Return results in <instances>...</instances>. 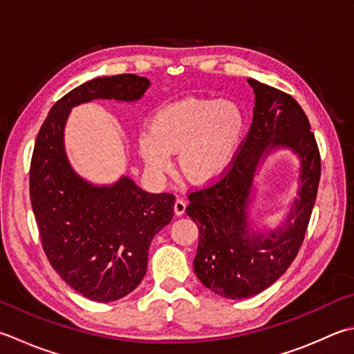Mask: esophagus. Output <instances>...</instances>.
<instances>
[{
    "label": "esophagus",
    "mask_w": 354,
    "mask_h": 354,
    "mask_svg": "<svg viewBox=\"0 0 354 354\" xmlns=\"http://www.w3.org/2000/svg\"><path fill=\"white\" fill-rule=\"evenodd\" d=\"M186 211V202L183 198H177L176 203H174V212L176 216H183Z\"/></svg>",
    "instance_id": "obj_1"
}]
</instances>
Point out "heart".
<instances>
[{
  "label": "heart",
  "instance_id": "obj_1",
  "mask_svg": "<svg viewBox=\"0 0 354 354\" xmlns=\"http://www.w3.org/2000/svg\"><path fill=\"white\" fill-rule=\"evenodd\" d=\"M245 131L242 111L220 98H186L160 109L151 131L138 136V151L152 174L171 168L169 154L178 152V168L196 185L214 182L236 157Z\"/></svg>",
  "mask_w": 354,
  "mask_h": 354
}]
</instances>
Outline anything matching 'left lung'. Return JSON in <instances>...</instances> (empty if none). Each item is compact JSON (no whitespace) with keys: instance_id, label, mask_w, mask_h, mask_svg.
Returning a JSON list of instances; mask_svg holds the SVG:
<instances>
[{"instance_id":"8db88e82","label":"left lung","mask_w":354,"mask_h":354,"mask_svg":"<svg viewBox=\"0 0 354 354\" xmlns=\"http://www.w3.org/2000/svg\"><path fill=\"white\" fill-rule=\"evenodd\" d=\"M256 102L252 123L230 168L216 183L188 194L186 214L198 228L194 271L206 288L226 299L259 295L296 259L321 178V154L304 109L295 98L248 78ZM288 147L301 158V186L286 222L276 230L249 228L248 205L258 162Z\"/></svg>"}]
</instances>
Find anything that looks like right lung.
Listing matches in <instances>:
<instances>
[{"label": "right lung", "instance_id": "obj_1", "mask_svg": "<svg viewBox=\"0 0 354 354\" xmlns=\"http://www.w3.org/2000/svg\"><path fill=\"white\" fill-rule=\"evenodd\" d=\"M149 80L134 73L86 82L52 106L30 162V203L52 268L84 297L112 302L146 274L151 240L174 216L176 197L151 194L129 177L111 186L86 182L64 152V124L73 106L97 98L136 102Z\"/></svg>", "mask_w": 354, "mask_h": 354}]
</instances>
